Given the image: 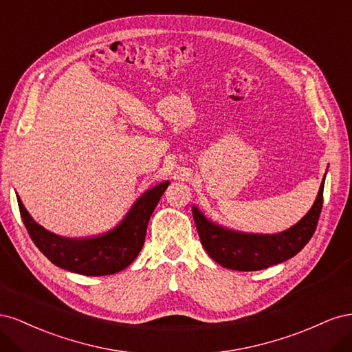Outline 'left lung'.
<instances>
[{
    "label": "left lung",
    "mask_w": 352,
    "mask_h": 352,
    "mask_svg": "<svg viewBox=\"0 0 352 352\" xmlns=\"http://www.w3.org/2000/svg\"><path fill=\"white\" fill-rule=\"evenodd\" d=\"M324 179L311 210L295 226L276 235H252L223 229L207 220L192 207L202 247L220 265L239 272H255L286 261L300 252L311 239L323 207Z\"/></svg>",
    "instance_id": "1"
}]
</instances>
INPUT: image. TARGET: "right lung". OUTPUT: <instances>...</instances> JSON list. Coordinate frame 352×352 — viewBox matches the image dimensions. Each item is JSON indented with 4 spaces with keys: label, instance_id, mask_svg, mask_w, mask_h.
<instances>
[{
    "label": "right lung",
    "instance_id": "1",
    "mask_svg": "<svg viewBox=\"0 0 352 352\" xmlns=\"http://www.w3.org/2000/svg\"><path fill=\"white\" fill-rule=\"evenodd\" d=\"M168 182L148 189L135 201L124 219L98 236L70 239L54 235L39 226L17 197L20 216L32 241L58 267L85 276L114 274L126 269L144 247L146 226Z\"/></svg>",
    "mask_w": 352,
    "mask_h": 352
}]
</instances>
